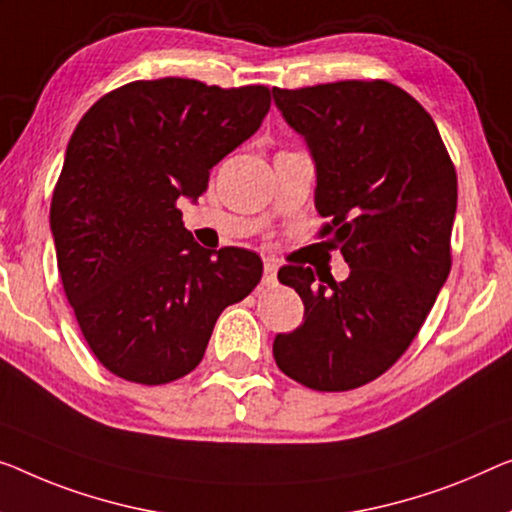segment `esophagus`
<instances>
[{
  "mask_svg": "<svg viewBox=\"0 0 512 512\" xmlns=\"http://www.w3.org/2000/svg\"><path fill=\"white\" fill-rule=\"evenodd\" d=\"M264 285H276L278 280V264L273 259H264Z\"/></svg>",
  "mask_w": 512,
  "mask_h": 512,
  "instance_id": "1",
  "label": "esophagus"
}]
</instances>
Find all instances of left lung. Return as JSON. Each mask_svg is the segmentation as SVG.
<instances>
[{
  "label": "left lung",
  "mask_w": 512,
  "mask_h": 512,
  "mask_svg": "<svg viewBox=\"0 0 512 512\" xmlns=\"http://www.w3.org/2000/svg\"><path fill=\"white\" fill-rule=\"evenodd\" d=\"M273 101L315 160L319 236L349 264L342 282L282 266L305 315L273 358L312 391H352L407 352L451 273L457 174L430 114L386 80L273 87Z\"/></svg>",
  "instance_id": "8db88e82"
}]
</instances>
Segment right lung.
I'll use <instances>...</instances> for the list:
<instances>
[{
  "mask_svg": "<svg viewBox=\"0 0 512 512\" xmlns=\"http://www.w3.org/2000/svg\"><path fill=\"white\" fill-rule=\"evenodd\" d=\"M269 108L264 85L135 80L98 98L75 126L50 227L66 299L112 375L144 386L188 375L220 312L262 278L250 250L195 243L177 200H197L211 167Z\"/></svg>",
  "mask_w": 512,
  "mask_h": 512,
  "instance_id": "add662e5",
  "label": "right lung"
}]
</instances>
